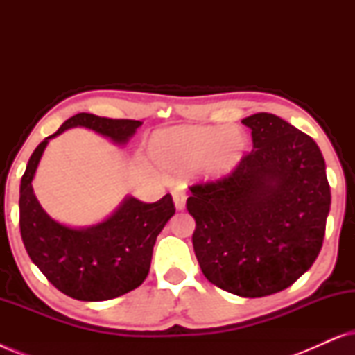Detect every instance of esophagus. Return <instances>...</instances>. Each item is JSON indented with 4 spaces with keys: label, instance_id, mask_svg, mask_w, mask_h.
Masks as SVG:
<instances>
[{
    "label": "esophagus",
    "instance_id": "34e87169",
    "mask_svg": "<svg viewBox=\"0 0 355 355\" xmlns=\"http://www.w3.org/2000/svg\"><path fill=\"white\" fill-rule=\"evenodd\" d=\"M173 198H174V205H176L178 210H184V208H186L187 196H186V192H184L182 187L174 189V191H173Z\"/></svg>",
    "mask_w": 355,
    "mask_h": 355
}]
</instances>
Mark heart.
<instances>
[{
  "instance_id": "1",
  "label": "heart",
  "mask_w": 355,
  "mask_h": 355,
  "mask_svg": "<svg viewBox=\"0 0 355 355\" xmlns=\"http://www.w3.org/2000/svg\"><path fill=\"white\" fill-rule=\"evenodd\" d=\"M249 137L237 125L182 124L150 135L147 155L168 176H181L192 168L205 179L230 176L244 159Z\"/></svg>"
}]
</instances>
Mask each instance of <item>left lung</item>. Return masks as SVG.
<instances>
[{
	"label": "left lung",
	"mask_w": 355,
	"mask_h": 355,
	"mask_svg": "<svg viewBox=\"0 0 355 355\" xmlns=\"http://www.w3.org/2000/svg\"><path fill=\"white\" fill-rule=\"evenodd\" d=\"M242 124L254 150L227 178L189 187L187 210L205 278L241 297H263L289 288L317 260L331 192L312 137L270 113Z\"/></svg>",
	"instance_id": "obj_1"
}]
</instances>
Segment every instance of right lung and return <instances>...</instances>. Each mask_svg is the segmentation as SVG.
<instances>
[{
    "label": "right lung",
    "instance_id": "add662e5",
    "mask_svg": "<svg viewBox=\"0 0 355 355\" xmlns=\"http://www.w3.org/2000/svg\"><path fill=\"white\" fill-rule=\"evenodd\" d=\"M140 125V121L79 113L43 140L27 163L19 197L22 242L48 281L72 299L98 302L139 288L150 271L155 241L176 208L169 193L155 203L125 196L119 207L96 225H62L43 210L33 193L38 163L48 142L67 129H90L123 147Z\"/></svg>",
    "mask_w": 355,
    "mask_h": 355
}]
</instances>
